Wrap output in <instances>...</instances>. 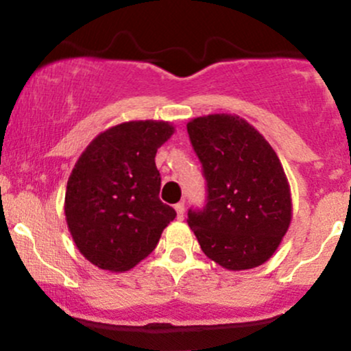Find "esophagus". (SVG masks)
Listing matches in <instances>:
<instances>
[{
  "instance_id": "1",
  "label": "esophagus",
  "mask_w": 351,
  "mask_h": 351,
  "mask_svg": "<svg viewBox=\"0 0 351 351\" xmlns=\"http://www.w3.org/2000/svg\"><path fill=\"white\" fill-rule=\"evenodd\" d=\"M175 209H176V217L181 221L184 217V203L175 204Z\"/></svg>"
}]
</instances>
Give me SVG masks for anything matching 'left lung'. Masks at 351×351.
<instances>
[{"label":"left lung","mask_w":351,"mask_h":351,"mask_svg":"<svg viewBox=\"0 0 351 351\" xmlns=\"http://www.w3.org/2000/svg\"><path fill=\"white\" fill-rule=\"evenodd\" d=\"M186 128L208 183L206 206L189 209V228L221 267H259L277 251L292 221L291 186L279 156L236 114L196 117Z\"/></svg>","instance_id":"1"}]
</instances>
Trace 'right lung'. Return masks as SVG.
Here are the masks:
<instances>
[{
    "instance_id": "obj_1",
    "label": "right lung",
    "mask_w": 351,
    "mask_h": 351,
    "mask_svg": "<svg viewBox=\"0 0 351 351\" xmlns=\"http://www.w3.org/2000/svg\"><path fill=\"white\" fill-rule=\"evenodd\" d=\"M175 134L165 120H132L87 145L67 181L64 215L75 247L108 272L135 267L158 244L175 209L160 201L156 150Z\"/></svg>"
}]
</instances>
